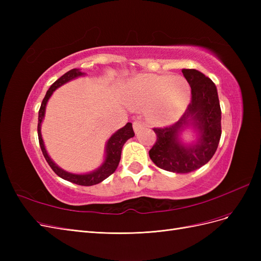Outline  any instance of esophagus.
<instances>
[{
  "label": "esophagus",
  "instance_id": "esophagus-1",
  "mask_svg": "<svg viewBox=\"0 0 261 261\" xmlns=\"http://www.w3.org/2000/svg\"><path fill=\"white\" fill-rule=\"evenodd\" d=\"M143 126H144V123L138 122V121L133 123V127H134V130H135V133H138L141 128H143Z\"/></svg>",
  "mask_w": 261,
  "mask_h": 261
}]
</instances>
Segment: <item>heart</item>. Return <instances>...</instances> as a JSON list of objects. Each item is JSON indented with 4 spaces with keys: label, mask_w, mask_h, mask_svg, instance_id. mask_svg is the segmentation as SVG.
<instances>
[{
    "label": "heart",
    "mask_w": 261,
    "mask_h": 261,
    "mask_svg": "<svg viewBox=\"0 0 261 261\" xmlns=\"http://www.w3.org/2000/svg\"><path fill=\"white\" fill-rule=\"evenodd\" d=\"M191 86L172 75H139L130 81L125 101L130 108H148V115L159 124L175 121L191 101Z\"/></svg>",
    "instance_id": "b5f03b06"
}]
</instances>
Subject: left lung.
<instances>
[{"label":"left lung","mask_w":261,"mask_h":261,"mask_svg":"<svg viewBox=\"0 0 261 261\" xmlns=\"http://www.w3.org/2000/svg\"><path fill=\"white\" fill-rule=\"evenodd\" d=\"M192 88V100L185 113L170 126L153 128L156 141L149 150L152 162L169 172L189 173L210 161L221 138V108L217 87L199 70L181 69ZM187 127L197 134L195 143L187 145L179 135Z\"/></svg>","instance_id":"8db88e82"}]
</instances>
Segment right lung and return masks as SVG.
Masks as SVG:
<instances>
[{
    "label": "right lung",
    "instance_id": "1",
    "mask_svg": "<svg viewBox=\"0 0 261 261\" xmlns=\"http://www.w3.org/2000/svg\"><path fill=\"white\" fill-rule=\"evenodd\" d=\"M85 75L82 73L80 69L73 68L68 70L67 73H65L63 76H61L57 82H54L49 90L46 91L45 97L42 100V103L40 107V110H39V116H38V137H39V144H40L41 151L45 158L46 162L49 163L51 169L54 171V173L63 179H66L68 181H72L74 184L77 185H82V186H91V185H96L101 183L102 180H105L107 177H109L111 174H113L114 171L116 170L118 163H120L121 160V152H122V148L124 144L127 141L129 138L135 136V133L133 130V125L132 123H127L124 127L121 129H118L115 132L113 135L109 138L107 146H106V159L103 163L101 164V167H99L97 170H94L90 173H86V174H74V173H69L66 172L63 169H61L59 165L55 164L51 158L49 156L48 152H46L44 144H43V139L41 136V123L43 121V117L45 114V107L46 103H48V100L52 96V93L55 89H58L59 87L62 85L66 84L67 82L74 80V78H77L80 76Z\"/></svg>",
    "mask_w": 261,
    "mask_h": 261
}]
</instances>
